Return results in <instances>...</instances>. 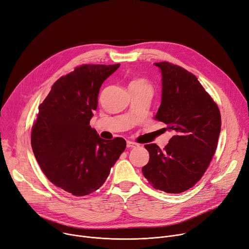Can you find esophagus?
Wrapping results in <instances>:
<instances>
[{
  "mask_svg": "<svg viewBox=\"0 0 249 249\" xmlns=\"http://www.w3.org/2000/svg\"><path fill=\"white\" fill-rule=\"evenodd\" d=\"M136 147H138V144L137 143H134V142H132V141H127V148H136Z\"/></svg>",
  "mask_w": 249,
  "mask_h": 249,
  "instance_id": "obj_1",
  "label": "esophagus"
}]
</instances>
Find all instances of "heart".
I'll return each mask as SVG.
<instances>
[{"instance_id":"b5f03b06","label":"heart","mask_w":249,"mask_h":249,"mask_svg":"<svg viewBox=\"0 0 249 249\" xmlns=\"http://www.w3.org/2000/svg\"><path fill=\"white\" fill-rule=\"evenodd\" d=\"M129 87H146V88H150L148 85V83L143 80V79H135L130 83Z\"/></svg>"}]
</instances>
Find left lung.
<instances>
[{
	"mask_svg": "<svg viewBox=\"0 0 249 249\" xmlns=\"http://www.w3.org/2000/svg\"><path fill=\"white\" fill-rule=\"evenodd\" d=\"M162 76L161 104L155 120L173 133L163 150L145 145L149 162L144 177L155 189L181 193L200 180L217 147L219 109L197 78L168 62L154 63Z\"/></svg>",
	"mask_w": 249,
	"mask_h": 249,
	"instance_id": "8db88e82",
	"label": "left lung"
}]
</instances>
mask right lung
<instances>
[{
    "label": "right lung",
    "instance_id": "right-lung-1",
    "mask_svg": "<svg viewBox=\"0 0 249 249\" xmlns=\"http://www.w3.org/2000/svg\"><path fill=\"white\" fill-rule=\"evenodd\" d=\"M119 67L82 65L57 80L39 106L33 152L47 178L75 196L100 188L126 148L123 138L106 141L89 125L103 82Z\"/></svg>",
    "mask_w": 249,
    "mask_h": 249
}]
</instances>
